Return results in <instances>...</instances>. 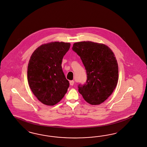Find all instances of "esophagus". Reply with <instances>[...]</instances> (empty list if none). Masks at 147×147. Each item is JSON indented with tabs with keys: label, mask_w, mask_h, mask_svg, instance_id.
<instances>
[{
	"label": "esophagus",
	"mask_w": 147,
	"mask_h": 147,
	"mask_svg": "<svg viewBox=\"0 0 147 147\" xmlns=\"http://www.w3.org/2000/svg\"><path fill=\"white\" fill-rule=\"evenodd\" d=\"M69 84H70L71 86H73V85H74V81H73V80L70 81H69Z\"/></svg>",
	"instance_id": "1"
}]
</instances>
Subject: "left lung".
Returning a JSON list of instances; mask_svg holds the SVG:
<instances>
[{"label": "left lung", "mask_w": 147, "mask_h": 147, "mask_svg": "<svg viewBox=\"0 0 147 147\" xmlns=\"http://www.w3.org/2000/svg\"><path fill=\"white\" fill-rule=\"evenodd\" d=\"M85 67L87 79L78 90L87 102L97 105L113 92L119 78L118 64L114 53L107 46L92 41L76 42L72 47Z\"/></svg>", "instance_id": "left-lung-1"}]
</instances>
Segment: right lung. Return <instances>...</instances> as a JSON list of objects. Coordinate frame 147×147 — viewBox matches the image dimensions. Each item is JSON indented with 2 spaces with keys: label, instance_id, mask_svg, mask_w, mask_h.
<instances>
[{
  "label": "right lung",
  "instance_id": "add662e5",
  "mask_svg": "<svg viewBox=\"0 0 147 147\" xmlns=\"http://www.w3.org/2000/svg\"><path fill=\"white\" fill-rule=\"evenodd\" d=\"M71 44L52 42L34 51L28 65L27 80L32 92L43 104L53 106L67 93L69 83L62 71V59Z\"/></svg>",
  "mask_w": 147,
  "mask_h": 147
}]
</instances>
